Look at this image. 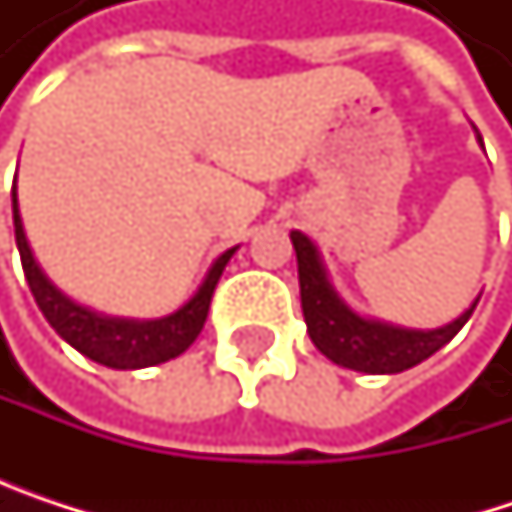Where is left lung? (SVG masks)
<instances>
[{
    "label": "left lung",
    "instance_id": "8db88e82",
    "mask_svg": "<svg viewBox=\"0 0 512 512\" xmlns=\"http://www.w3.org/2000/svg\"><path fill=\"white\" fill-rule=\"evenodd\" d=\"M290 240L299 260V293H302V314L308 323V335L323 356L332 358L341 367L361 370V373L409 370L421 364L424 358L433 356L436 350H442L468 323L477 305L474 302L454 323L433 329V332H412V329H397V326L364 320L353 314L332 290L311 240L299 231H293Z\"/></svg>",
    "mask_w": 512,
    "mask_h": 512
}]
</instances>
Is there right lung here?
<instances>
[{
    "label": "right lung",
    "instance_id": "obj_1",
    "mask_svg": "<svg viewBox=\"0 0 512 512\" xmlns=\"http://www.w3.org/2000/svg\"><path fill=\"white\" fill-rule=\"evenodd\" d=\"M11 204H14V237H17V249L23 260V272L26 281L32 287V296L38 302V308L44 311V317L50 320V326L82 356H88L97 364L106 367H118V370H136V367H151L162 364L168 358L180 356L192 347V341L201 335L207 311H210V299L213 290L222 278V269L228 266L231 255L237 249H228L225 255L213 263V269L207 272L204 284L198 287V293L174 314L162 317V320H148V323H136V320H112V317H100L76 302H70L67 296H61L47 275L41 272V266L35 263L32 249L26 243L23 234V222H20V210H17V189H11Z\"/></svg>",
    "mask_w": 512,
    "mask_h": 512
}]
</instances>
